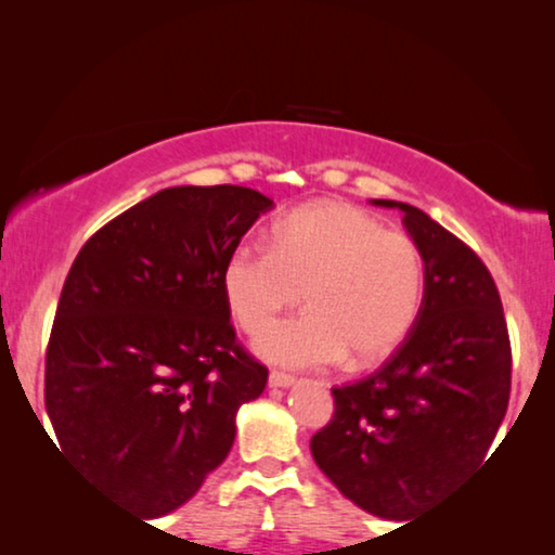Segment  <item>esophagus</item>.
Listing matches in <instances>:
<instances>
[{
    "instance_id": "esophagus-1",
    "label": "esophagus",
    "mask_w": 555,
    "mask_h": 555,
    "mask_svg": "<svg viewBox=\"0 0 555 555\" xmlns=\"http://www.w3.org/2000/svg\"><path fill=\"white\" fill-rule=\"evenodd\" d=\"M295 384V376L285 374V371H270V386H275V389H285V386H293Z\"/></svg>"
}]
</instances>
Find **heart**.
Instances as JSON below:
<instances>
[{"mask_svg": "<svg viewBox=\"0 0 555 555\" xmlns=\"http://www.w3.org/2000/svg\"><path fill=\"white\" fill-rule=\"evenodd\" d=\"M424 253L412 234L384 230L346 202H315L285 215L272 247L242 242L222 270L227 308L249 336L262 333L307 293L311 313L260 340L283 366H328L351 356L369 366L389 356L420 315Z\"/></svg>", "mask_w": 555, "mask_h": 555, "instance_id": "1", "label": "heart"}]
</instances>
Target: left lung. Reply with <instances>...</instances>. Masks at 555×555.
Here are the masks:
<instances>
[{
  "label": "left lung",
  "mask_w": 555,
  "mask_h": 555,
  "mask_svg": "<svg viewBox=\"0 0 555 555\" xmlns=\"http://www.w3.org/2000/svg\"><path fill=\"white\" fill-rule=\"evenodd\" d=\"M424 253L420 315L389 359L336 386L333 420L310 439L315 465L378 518L406 520L485 462L511 399V336L490 270L460 237L404 202Z\"/></svg>",
  "instance_id": "1"
}]
</instances>
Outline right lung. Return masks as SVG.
Returning a JSON list of instances; mask_svg holds the SVG:
<instances>
[{
	"label": "right lung",
	"instance_id": "add662e5",
	"mask_svg": "<svg viewBox=\"0 0 555 555\" xmlns=\"http://www.w3.org/2000/svg\"><path fill=\"white\" fill-rule=\"evenodd\" d=\"M270 209L247 186L164 189L101 227L67 272L44 406L73 465L143 518L202 488L232 450L237 409L268 384L237 344L222 270Z\"/></svg>",
	"mask_w": 555,
	"mask_h": 555
}]
</instances>
